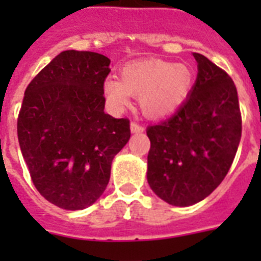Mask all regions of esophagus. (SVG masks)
<instances>
[{
	"label": "esophagus",
	"mask_w": 261,
	"mask_h": 261,
	"mask_svg": "<svg viewBox=\"0 0 261 261\" xmlns=\"http://www.w3.org/2000/svg\"><path fill=\"white\" fill-rule=\"evenodd\" d=\"M130 128H131V133H143V130H145V127L137 122H131Z\"/></svg>",
	"instance_id": "34e87169"
}]
</instances>
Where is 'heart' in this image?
I'll return each instance as SVG.
<instances>
[{
    "label": "heart",
    "mask_w": 261,
    "mask_h": 261,
    "mask_svg": "<svg viewBox=\"0 0 261 261\" xmlns=\"http://www.w3.org/2000/svg\"><path fill=\"white\" fill-rule=\"evenodd\" d=\"M194 81V71L186 63L147 61L123 67L120 80H107L104 94L116 110L128 106L130 94L137 96L146 116L164 118L186 101Z\"/></svg>",
    "instance_id": "heart-1"
}]
</instances>
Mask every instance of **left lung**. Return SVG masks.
Masks as SVG:
<instances>
[{"label":"left lung","instance_id":"left-lung-1","mask_svg":"<svg viewBox=\"0 0 261 261\" xmlns=\"http://www.w3.org/2000/svg\"><path fill=\"white\" fill-rule=\"evenodd\" d=\"M198 77L171 118L147 127V181L173 206H191L222 182L239 149L243 120L239 96L226 71L194 53Z\"/></svg>","mask_w":261,"mask_h":261}]
</instances>
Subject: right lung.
Here are the masks:
<instances>
[{
    "instance_id": "right-lung-1",
    "label": "right lung",
    "mask_w": 261,
    "mask_h": 261,
    "mask_svg": "<svg viewBox=\"0 0 261 261\" xmlns=\"http://www.w3.org/2000/svg\"><path fill=\"white\" fill-rule=\"evenodd\" d=\"M110 59L62 51L27 87L17 118L22 157L39 194L83 210L108 186L112 160L130 139V120L104 112Z\"/></svg>"
}]
</instances>
